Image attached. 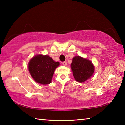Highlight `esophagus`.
Masks as SVG:
<instances>
[{
	"label": "esophagus",
	"instance_id": "esophagus-1",
	"mask_svg": "<svg viewBox=\"0 0 125 125\" xmlns=\"http://www.w3.org/2000/svg\"><path fill=\"white\" fill-rule=\"evenodd\" d=\"M62 64L63 65H64V66H66L67 65V62H63Z\"/></svg>",
	"mask_w": 125,
	"mask_h": 125
}]
</instances>
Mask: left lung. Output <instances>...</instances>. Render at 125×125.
I'll return each mask as SVG.
<instances>
[{"label":"left lung","mask_w":125,"mask_h":125,"mask_svg":"<svg viewBox=\"0 0 125 125\" xmlns=\"http://www.w3.org/2000/svg\"><path fill=\"white\" fill-rule=\"evenodd\" d=\"M71 67L75 80L80 83L92 77L95 69L90 60L78 56L73 58Z\"/></svg>","instance_id":"1"}]
</instances>
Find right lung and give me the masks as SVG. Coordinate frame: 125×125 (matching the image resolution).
I'll return each mask as SVG.
<instances>
[{"label": "right lung", "instance_id": "add662e5", "mask_svg": "<svg viewBox=\"0 0 125 125\" xmlns=\"http://www.w3.org/2000/svg\"><path fill=\"white\" fill-rule=\"evenodd\" d=\"M60 65L47 55L38 54L30 60L28 69L35 82L42 85L51 83L55 69Z\"/></svg>", "mask_w": 125, "mask_h": 125}]
</instances>
